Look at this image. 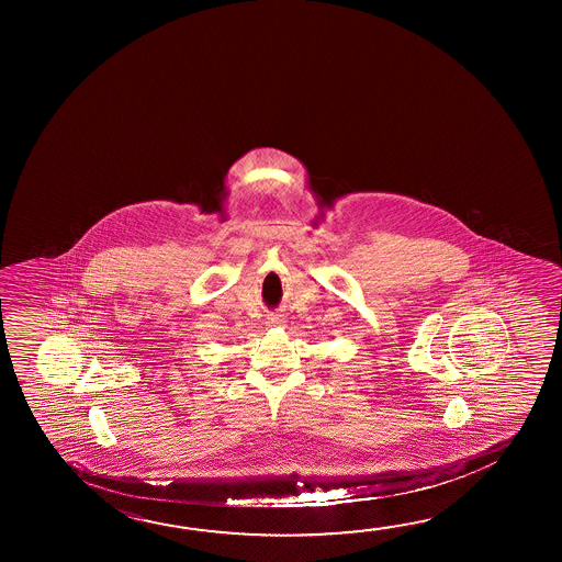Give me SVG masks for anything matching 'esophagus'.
Returning <instances> with one entry per match:
<instances>
[{
  "mask_svg": "<svg viewBox=\"0 0 562 562\" xmlns=\"http://www.w3.org/2000/svg\"><path fill=\"white\" fill-rule=\"evenodd\" d=\"M268 325H272V327H282L284 325V317L282 315H270L268 317Z\"/></svg>",
  "mask_w": 562,
  "mask_h": 562,
  "instance_id": "1",
  "label": "esophagus"
}]
</instances>
